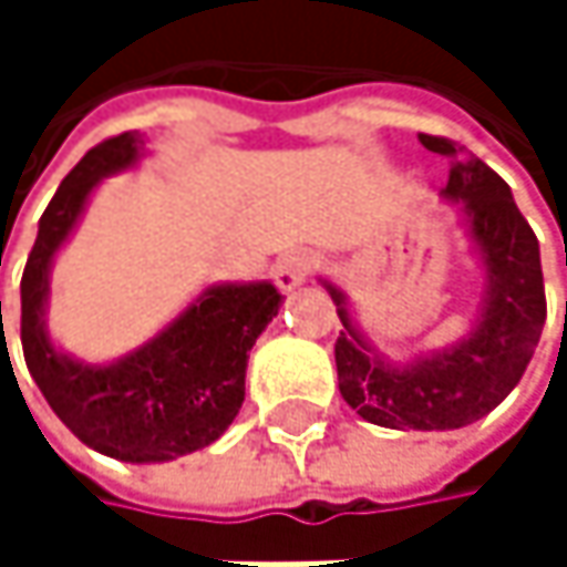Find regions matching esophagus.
<instances>
[{
	"mask_svg": "<svg viewBox=\"0 0 567 567\" xmlns=\"http://www.w3.org/2000/svg\"><path fill=\"white\" fill-rule=\"evenodd\" d=\"M311 269H315V256L305 252V249H295V252H288V256H282L276 262L272 279H276V285L282 291H295L298 285H305V279L311 276Z\"/></svg>",
	"mask_w": 567,
	"mask_h": 567,
	"instance_id": "34e87169",
	"label": "esophagus"
}]
</instances>
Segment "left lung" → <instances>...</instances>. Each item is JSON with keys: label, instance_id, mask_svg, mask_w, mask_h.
<instances>
[{"label": "left lung", "instance_id": "8db88e82", "mask_svg": "<svg viewBox=\"0 0 567 567\" xmlns=\"http://www.w3.org/2000/svg\"><path fill=\"white\" fill-rule=\"evenodd\" d=\"M420 144L450 157L443 199L460 206L483 272L470 328L446 348L394 361L361 331L348 291L328 279L321 285L344 324L334 341V364L348 406L388 430H460L496 410L535 354L545 328L542 256L532 226L499 173L446 137L420 134Z\"/></svg>", "mask_w": 567, "mask_h": 567}]
</instances>
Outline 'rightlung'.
Returning <instances> with one entry per match:
<instances>
[{
  "mask_svg": "<svg viewBox=\"0 0 567 567\" xmlns=\"http://www.w3.org/2000/svg\"><path fill=\"white\" fill-rule=\"evenodd\" d=\"M141 157L144 137L127 131L87 151L61 179L22 276V351L42 396L84 446L121 463H171L216 443L236 420L249 351L282 295L272 282H213L151 341L107 364L58 348L45 318L55 256L101 179L134 171Z\"/></svg>",
  "mask_w": 567,
  "mask_h": 567,
  "instance_id": "obj_1",
  "label": "right lung"
}]
</instances>
